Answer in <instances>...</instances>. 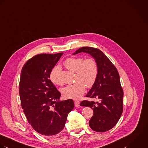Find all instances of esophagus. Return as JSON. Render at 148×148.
<instances>
[{"mask_svg": "<svg viewBox=\"0 0 148 148\" xmlns=\"http://www.w3.org/2000/svg\"><path fill=\"white\" fill-rule=\"evenodd\" d=\"M79 103H80V102L79 101H74V104H75V107L79 106Z\"/></svg>", "mask_w": 148, "mask_h": 148, "instance_id": "obj_1", "label": "esophagus"}]
</instances>
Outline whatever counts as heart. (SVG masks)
<instances>
[{"mask_svg": "<svg viewBox=\"0 0 148 148\" xmlns=\"http://www.w3.org/2000/svg\"><path fill=\"white\" fill-rule=\"evenodd\" d=\"M63 64L67 70L75 73V83L63 88L62 94L66 98L79 99L85 91V86L89 88L95 84L98 73L97 64L92 58L71 57L66 59ZM50 79L54 85H62L60 67L56 66L52 69Z\"/></svg>", "mask_w": 148, "mask_h": 148, "instance_id": "heart-1", "label": "heart"}]
</instances>
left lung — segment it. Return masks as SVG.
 Returning a JSON list of instances; mask_svg holds the SVG:
<instances>
[{
  "instance_id": "left-lung-1",
  "label": "left lung",
  "mask_w": 148,
  "mask_h": 148,
  "mask_svg": "<svg viewBox=\"0 0 148 148\" xmlns=\"http://www.w3.org/2000/svg\"><path fill=\"white\" fill-rule=\"evenodd\" d=\"M84 52L91 56L97 64L98 73L96 81L86 97L99 100H86L80 106H88L93 110L89 126L97 132H104L112 129L118 122L123 111V91L121 86L119 75L114 65L100 50L82 47L73 54Z\"/></svg>"
}]
</instances>
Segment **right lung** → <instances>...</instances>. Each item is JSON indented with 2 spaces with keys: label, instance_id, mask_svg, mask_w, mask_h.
Segmentation results:
<instances>
[{
  "label": "right lung",
  "instance_id": "add662e5",
  "mask_svg": "<svg viewBox=\"0 0 148 148\" xmlns=\"http://www.w3.org/2000/svg\"><path fill=\"white\" fill-rule=\"evenodd\" d=\"M63 54H38L28 60L21 71L19 95L23 112L33 129L47 137L57 136L63 130L74 106L71 99L59 101L60 93L49 79Z\"/></svg>",
  "mask_w": 148,
  "mask_h": 148
}]
</instances>
